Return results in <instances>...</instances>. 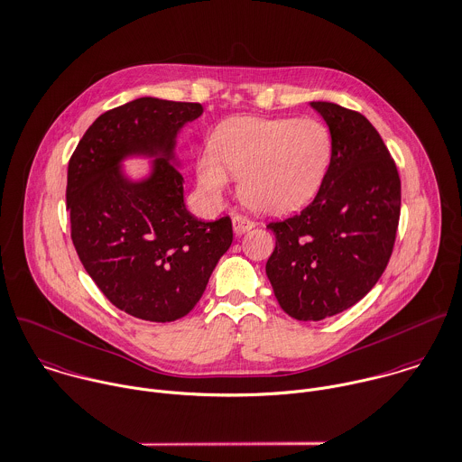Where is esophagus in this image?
<instances>
[{"mask_svg": "<svg viewBox=\"0 0 462 462\" xmlns=\"http://www.w3.org/2000/svg\"><path fill=\"white\" fill-rule=\"evenodd\" d=\"M232 223H234V232H236L237 236H241V234H245V232H248L250 228L255 226V223H254L250 217L241 216V214H236V216L232 217Z\"/></svg>", "mask_w": 462, "mask_h": 462, "instance_id": "1", "label": "esophagus"}]
</instances>
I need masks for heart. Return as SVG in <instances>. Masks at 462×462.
<instances>
[{"label": "heart", "instance_id": "obj_1", "mask_svg": "<svg viewBox=\"0 0 462 462\" xmlns=\"http://www.w3.org/2000/svg\"><path fill=\"white\" fill-rule=\"evenodd\" d=\"M333 156L329 127L317 118H232L217 127L212 151L199 154L196 174L210 198L221 196L230 172L241 198L268 214H288L320 190Z\"/></svg>", "mask_w": 462, "mask_h": 462}]
</instances>
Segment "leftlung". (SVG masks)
<instances>
[{
  "label": "left lung",
  "mask_w": 462,
  "mask_h": 462,
  "mask_svg": "<svg viewBox=\"0 0 462 462\" xmlns=\"http://www.w3.org/2000/svg\"><path fill=\"white\" fill-rule=\"evenodd\" d=\"M333 136L328 176L300 212L266 226V263L279 306L297 320H324L362 300L393 255L402 181L374 125L358 111L311 102Z\"/></svg>",
  "instance_id": "obj_1"
}]
</instances>
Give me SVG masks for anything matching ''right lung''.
Wrapping results in <instances>:
<instances>
[{
    "label": "right lung",
    "mask_w": 462,
    "mask_h": 462,
    "mask_svg": "<svg viewBox=\"0 0 462 462\" xmlns=\"http://www.w3.org/2000/svg\"><path fill=\"white\" fill-rule=\"evenodd\" d=\"M201 113L198 102L131 100L100 115L68 162L77 255L106 299L142 320L185 317L234 239L228 216L205 223L185 208L183 176L171 162L178 131ZM134 152L162 156L138 184L117 169Z\"/></svg>",
    "instance_id": "1"
}]
</instances>
